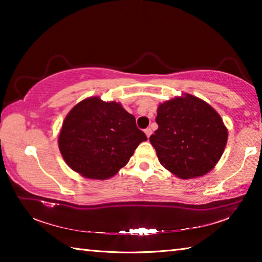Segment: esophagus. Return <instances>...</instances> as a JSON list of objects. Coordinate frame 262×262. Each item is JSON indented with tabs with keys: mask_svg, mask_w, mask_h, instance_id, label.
<instances>
[{
	"mask_svg": "<svg viewBox=\"0 0 262 262\" xmlns=\"http://www.w3.org/2000/svg\"><path fill=\"white\" fill-rule=\"evenodd\" d=\"M144 133H145V135H147V137L149 139L150 137V135H151V133H152V130H151V128H147V129L144 130Z\"/></svg>",
	"mask_w": 262,
	"mask_h": 262,
	"instance_id": "obj_1",
	"label": "esophagus"
}]
</instances>
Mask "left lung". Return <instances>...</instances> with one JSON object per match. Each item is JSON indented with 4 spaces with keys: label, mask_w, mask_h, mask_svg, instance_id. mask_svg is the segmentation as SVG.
Masks as SVG:
<instances>
[{
    "label": "left lung",
    "mask_w": 262,
    "mask_h": 262,
    "mask_svg": "<svg viewBox=\"0 0 262 262\" xmlns=\"http://www.w3.org/2000/svg\"><path fill=\"white\" fill-rule=\"evenodd\" d=\"M158 129L150 136L159 163L180 179L210 172L224 152L228 128L211 106L183 94L158 105Z\"/></svg>",
    "instance_id": "8db88e82"
}]
</instances>
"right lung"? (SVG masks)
<instances>
[{"label": "right lung", "mask_w": 262, "mask_h": 262, "mask_svg": "<svg viewBox=\"0 0 262 262\" xmlns=\"http://www.w3.org/2000/svg\"><path fill=\"white\" fill-rule=\"evenodd\" d=\"M147 136L117 101L89 97L69 111L57 137L67 165L84 178L105 180L129 162Z\"/></svg>", "instance_id": "obj_1"}]
</instances>
